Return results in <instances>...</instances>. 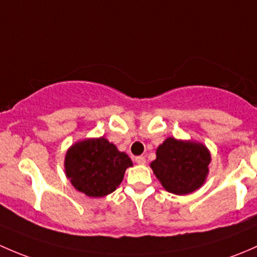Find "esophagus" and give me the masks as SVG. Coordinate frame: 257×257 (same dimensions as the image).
<instances>
[{
  "label": "esophagus",
  "mask_w": 257,
  "mask_h": 257,
  "mask_svg": "<svg viewBox=\"0 0 257 257\" xmlns=\"http://www.w3.org/2000/svg\"><path fill=\"white\" fill-rule=\"evenodd\" d=\"M135 162H136L137 165H145V163H146V158H145L144 156H139V157L135 158Z\"/></svg>",
  "instance_id": "esophagus-1"
}]
</instances>
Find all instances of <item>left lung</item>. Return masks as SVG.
Here are the masks:
<instances>
[{
    "instance_id": "obj_1",
    "label": "left lung",
    "mask_w": 257,
    "mask_h": 257,
    "mask_svg": "<svg viewBox=\"0 0 257 257\" xmlns=\"http://www.w3.org/2000/svg\"><path fill=\"white\" fill-rule=\"evenodd\" d=\"M156 156L151 167L168 192L188 194L204 183L210 153L203 145L169 137L157 148Z\"/></svg>"
}]
</instances>
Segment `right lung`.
Segmentation results:
<instances>
[{"label":"right lung","instance_id":"add662e5","mask_svg":"<svg viewBox=\"0 0 257 257\" xmlns=\"http://www.w3.org/2000/svg\"><path fill=\"white\" fill-rule=\"evenodd\" d=\"M131 166L128 156L104 137L78 142L65 156V172L71 184L94 198L112 193Z\"/></svg>","mask_w":257,"mask_h":257}]
</instances>
